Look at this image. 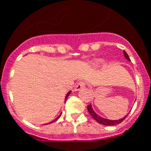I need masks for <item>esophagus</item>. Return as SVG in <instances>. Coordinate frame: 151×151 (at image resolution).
<instances>
[{"mask_svg":"<svg viewBox=\"0 0 151 151\" xmlns=\"http://www.w3.org/2000/svg\"><path fill=\"white\" fill-rule=\"evenodd\" d=\"M85 83L83 82V81H80V82H78V84H77L74 90H75V91H79V90H81V88H85Z\"/></svg>","mask_w":151,"mask_h":151,"instance_id":"esophagus-1","label":"esophagus"}]
</instances>
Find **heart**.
<instances>
[{"instance_id":"heart-1","label":"heart","mask_w":151,"mask_h":151,"mask_svg":"<svg viewBox=\"0 0 151 151\" xmlns=\"http://www.w3.org/2000/svg\"><path fill=\"white\" fill-rule=\"evenodd\" d=\"M97 63H99V61H98V62H97Z\"/></svg>"}]
</instances>
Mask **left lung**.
Listing matches in <instances>:
<instances>
[{
    "label": "left lung",
    "mask_w": 151,
    "mask_h": 151,
    "mask_svg": "<svg viewBox=\"0 0 151 151\" xmlns=\"http://www.w3.org/2000/svg\"><path fill=\"white\" fill-rule=\"evenodd\" d=\"M124 57L126 58L128 60H130L129 59V56L128 55L125 51H124ZM88 113H89V114L92 116L94 120H96L97 122H99V124H102L103 125H107V126H113V125H116V124H120L121 122H122L124 121L125 118H126L127 116L124 117L122 119H119V120H115V121H113V120H108V119H105V118H103V117H100L99 116L98 114H96V113L94 112V110H92V105L90 104V105L88 106Z\"/></svg>",
    "instance_id": "left-lung-1"
}]
</instances>
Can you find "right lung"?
I'll use <instances>...</instances> for the list:
<instances>
[{
	"mask_svg": "<svg viewBox=\"0 0 151 151\" xmlns=\"http://www.w3.org/2000/svg\"><path fill=\"white\" fill-rule=\"evenodd\" d=\"M70 92H68V93H67V95H66V99H67V97H68V96H69V95H70ZM60 116H61V114L59 115V116H58V117H56V118H55V120H54V121H52V122H49V124H51V123H52V122H55V121H56V120H57V119H59V117H60Z\"/></svg>",
	"mask_w": 151,
	"mask_h": 151,
	"instance_id": "right-lung-1",
	"label": "right lung"
}]
</instances>
